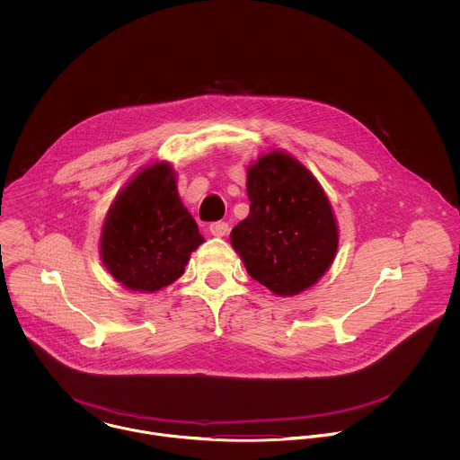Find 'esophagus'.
I'll list each match as a JSON object with an SVG mask.
<instances>
[{
	"instance_id": "34e87169",
	"label": "esophagus",
	"mask_w": 460,
	"mask_h": 460,
	"mask_svg": "<svg viewBox=\"0 0 460 460\" xmlns=\"http://www.w3.org/2000/svg\"><path fill=\"white\" fill-rule=\"evenodd\" d=\"M208 230L214 237H225L228 234V225L225 221H217V223H212Z\"/></svg>"
}]
</instances>
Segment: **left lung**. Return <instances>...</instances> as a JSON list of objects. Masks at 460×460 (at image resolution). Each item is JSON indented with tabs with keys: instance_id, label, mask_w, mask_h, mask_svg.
Instances as JSON below:
<instances>
[{
	"instance_id": "obj_1",
	"label": "left lung",
	"mask_w": 460,
	"mask_h": 460,
	"mask_svg": "<svg viewBox=\"0 0 460 460\" xmlns=\"http://www.w3.org/2000/svg\"><path fill=\"white\" fill-rule=\"evenodd\" d=\"M250 214L230 243L248 274L274 296L314 287L338 252L340 230L326 191L292 154L272 148L248 164Z\"/></svg>"
}]
</instances>
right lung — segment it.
Instances as JSON below:
<instances>
[{
    "label": "right lung",
    "instance_id": "right-lung-1",
    "mask_svg": "<svg viewBox=\"0 0 460 460\" xmlns=\"http://www.w3.org/2000/svg\"><path fill=\"white\" fill-rule=\"evenodd\" d=\"M205 243L177 190L168 161L141 166L111 201L99 237V255L115 281L155 294L179 279Z\"/></svg>",
    "mask_w": 460,
    "mask_h": 460
}]
</instances>
